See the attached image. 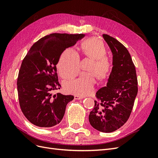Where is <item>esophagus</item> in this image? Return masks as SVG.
<instances>
[{"label": "esophagus", "mask_w": 158, "mask_h": 158, "mask_svg": "<svg viewBox=\"0 0 158 158\" xmlns=\"http://www.w3.org/2000/svg\"><path fill=\"white\" fill-rule=\"evenodd\" d=\"M84 96H81V95H74V99H84Z\"/></svg>", "instance_id": "esophagus-1"}]
</instances>
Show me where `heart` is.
I'll return each mask as SVG.
<instances>
[{
    "mask_svg": "<svg viewBox=\"0 0 158 158\" xmlns=\"http://www.w3.org/2000/svg\"><path fill=\"white\" fill-rule=\"evenodd\" d=\"M82 53L93 59L89 71L97 73L102 79L106 78L111 69V60L106 55L107 49L103 43L98 38H90L81 44ZM80 55L76 50L65 49L60 56L57 68L61 77L69 80L74 78L80 73ZM97 82V77L94 73H85L77 79L64 84L66 90L71 94L86 95L92 93Z\"/></svg>",
    "mask_w": 158,
    "mask_h": 158,
    "instance_id": "b5f03b06",
    "label": "heart"
}]
</instances>
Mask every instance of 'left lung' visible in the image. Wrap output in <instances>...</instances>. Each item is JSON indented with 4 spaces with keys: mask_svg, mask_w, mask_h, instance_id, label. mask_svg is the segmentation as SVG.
I'll return each instance as SVG.
<instances>
[{
    "mask_svg": "<svg viewBox=\"0 0 158 158\" xmlns=\"http://www.w3.org/2000/svg\"><path fill=\"white\" fill-rule=\"evenodd\" d=\"M113 55V67L107 85L96 93L99 102L89 115L90 125L103 132H112L121 128L131 115L138 93L135 64L128 51L121 43L103 34Z\"/></svg>",
    "mask_w": 158,
    "mask_h": 158,
    "instance_id": "8db88e82",
    "label": "left lung"
}]
</instances>
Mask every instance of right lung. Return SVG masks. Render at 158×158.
I'll list each match as a JSON object with an SVG mask.
<instances>
[{
    "mask_svg": "<svg viewBox=\"0 0 158 158\" xmlns=\"http://www.w3.org/2000/svg\"><path fill=\"white\" fill-rule=\"evenodd\" d=\"M85 34L51 33L35 42L22 60L17 80L20 106L26 118L40 127H52L63 119L74 96L60 93L56 65L66 48Z\"/></svg>",
    "mask_w": 158,
    "mask_h": 158,
    "instance_id": "add662e5",
    "label": "right lung"
}]
</instances>
